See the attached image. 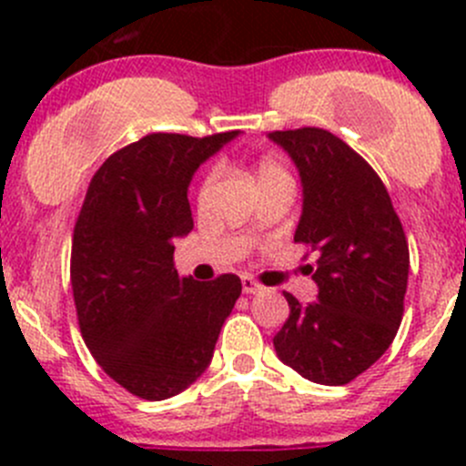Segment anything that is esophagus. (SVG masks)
I'll use <instances>...</instances> for the list:
<instances>
[{"mask_svg":"<svg viewBox=\"0 0 466 466\" xmlns=\"http://www.w3.org/2000/svg\"><path fill=\"white\" fill-rule=\"evenodd\" d=\"M241 286H243V293H246V295H255V293H261V290H263V286L259 284V281L252 279V277H248V275L241 277Z\"/></svg>","mask_w":466,"mask_h":466,"instance_id":"obj_1","label":"esophagus"}]
</instances>
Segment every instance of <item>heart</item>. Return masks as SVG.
I'll list each match as a JSON object with an SVG mask.
<instances>
[{
  "mask_svg": "<svg viewBox=\"0 0 466 466\" xmlns=\"http://www.w3.org/2000/svg\"><path fill=\"white\" fill-rule=\"evenodd\" d=\"M270 173H284V171H281V168L277 167V164H272V162H261V164H259V177L270 176ZM216 177H218V168H211V171L207 173V176L203 177V182H200V189H198V203H200V205H203L205 200L209 198L211 189H214V185H216Z\"/></svg>",
  "mask_w": 466,
  "mask_h": 466,
  "instance_id": "heart-1",
  "label": "heart"
}]
</instances>
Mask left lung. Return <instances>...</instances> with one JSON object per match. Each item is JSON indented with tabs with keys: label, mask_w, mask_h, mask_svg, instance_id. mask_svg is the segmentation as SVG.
<instances>
[{
	"label": "left lung",
	"mask_w": 466,
	"mask_h": 466,
	"mask_svg": "<svg viewBox=\"0 0 466 466\" xmlns=\"http://www.w3.org/2000/svg\"><path fill=\"white\" fill-rule=\"evenodd\" d=\"M302 180L295 243L316 252L307 266L318 302L284 293L289 320L272 338L281 363L322 385H345L392 345L408 289V241L372 167L322 128L275 130Z\"/></svg>",
	"instance_id": "1"
}]
</instances>
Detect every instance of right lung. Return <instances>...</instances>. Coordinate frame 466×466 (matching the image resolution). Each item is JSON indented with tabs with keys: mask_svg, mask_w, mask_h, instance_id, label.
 <instances>
[{
	"mask_svg": "<svg viewBox=\"0 0 466 466\" xmlns=\"http://www.w3.org/2000/svg\"><path fill=\"white\" fill-rule=\"evenodd\" d=\"M238 130L146 135L94 173L72 238L78 327L103 372L148 401L176 397L209 368L241 279L180 277L176 238L194 229L187 191Z\"/></svg>",
	"mask_w": 466,
	"mask_h": 466,
	"instance_id": "add662e5",
	"label": "right lung"
}]
</instances>
